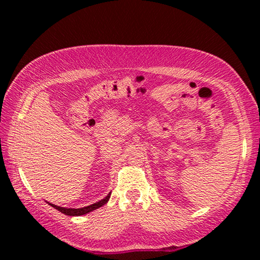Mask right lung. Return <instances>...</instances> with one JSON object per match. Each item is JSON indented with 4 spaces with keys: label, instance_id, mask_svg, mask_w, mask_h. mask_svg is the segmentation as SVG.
Returning a JSON list of instances; mask_svg holds the SVG:
<instances>
[{
    "label": "right lung",
    "instance_id": "right-lung-1",
    "mask_svg": "<svg viewBox=\"0 0 260 260\" xmlns=\"http://www.w3.org/2000/svg\"><path fill=\"white\" fill-rule=\"evenodd\" d=\"M110 196H111V192H109L108 196L104 197L103 200H101V201H99V202H96V203H94V204L88 205V206H85V208H80V209L61 208V206H57V205H55V204H51V203H49V202H48V203H49V205H51L52 208H55L56 210H58L59 212H61V213H64V214H67V215H71V217H79V215L87 214V213L91 212V211H94V210H96V209L101 208V206H103L104 204H107L109 199H110Z\"/></svg>",
    "mask_w": 260,
    "mask_h": 260
}]
</instances>
